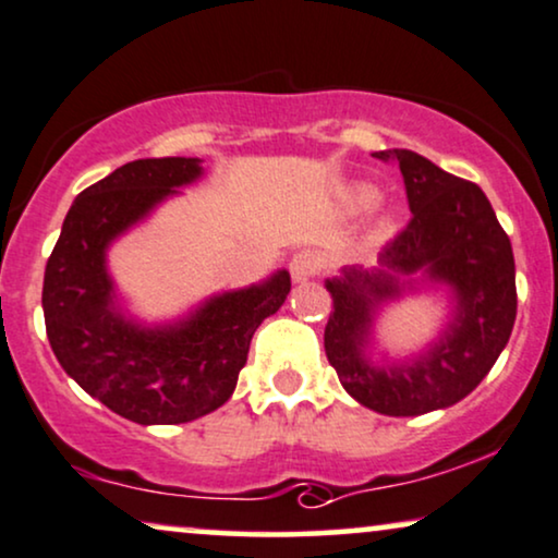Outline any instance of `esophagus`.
Listing matches in <instances>:
<instances>
[{
    "instance_id": "1",
    "label": "esophagus",
    "mask_w": 558,
    "mask_h": 558,
    "mask_svg": "<svg viewBox=\"0 0 558 558\" xmlns=\"http://www.w3.org/2000/svg\"><path fill=\"white\" fill-rule=\"evenodd\" d=\"M323 260L315 251H300L294 253V258L290 260V271H292V279L294 281H307L313 279L315 274L320 271Z\"/></svg>"
}]
</instances>
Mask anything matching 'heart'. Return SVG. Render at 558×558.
<instances>
[{"instance_id": "heart-1", "label": "heart", "mask_w": 558, "mask_h": 558, "mask_svg": "<svg viewBox=\"0 0 558 558\" xmlns=\"http://www.w3.org/2000/svg\"><path fill=\"white\" fill-rule=\"evenodd\" d=\"M377 202H380V191H377L375 185H354V189L349 191V196H347V204L352 206L354 211L373 209ZM390 235H393V219L380 217L375 222L373 240H388Z\"/></svg>"}]
</instances>
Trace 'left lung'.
Instances as JSON below:
<instances>
[{
  "instance_id": "left-lung-1",
  "label": "left lung",
  "mask_w": 558,
  "mask_h": 558,
  "mask_svg": "<svg viewBox=\"0 0 558 558\" xmlns=\"http://www.w3.org/2000/svg\"><path fill=\"white\" fill-rule=\"evenodd\" d=\"M377 160L401 168L411 222L385 245L375 268L343 266L326 279L333 298L326 356L349 396L385 416H418L463 401L489 375L510 341L518 290L514 256L489 198L476 183L445 173L411 149ZM418 289H447L453 311L424 353L373 363L374 323L383 306Z\"/></svg>"
}]
</instances>
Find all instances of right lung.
<instances>
[{
    "label": "right lung",
    "mask_w": 558,
    "mask_h": 558,
    "mask_svg": "<svg viewBox=\"0 0 558 558\" xmlns=\"http://www.w3.org/2000/svg\"><path fill=\"white\" fill-rule=\"evenodd\" d=\"M202 175L198 157L121 165L74 198L46 264L44 318L59 364L85 393L144 426L194 422L230 401L253 333L292 290L279 268L162 326L123 311L108 247Z\"/></svg>",
    "instance_id": "obj_1"
}]
</instances>
